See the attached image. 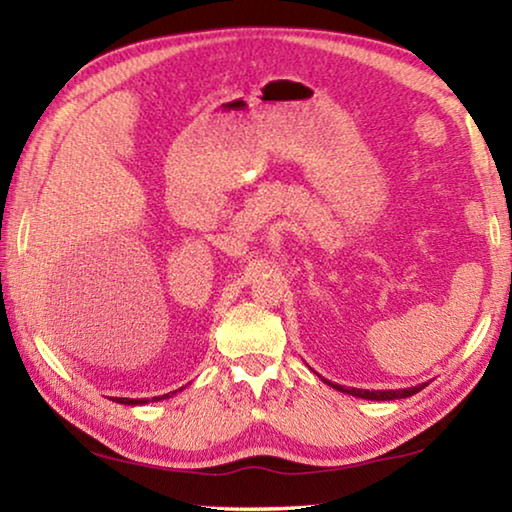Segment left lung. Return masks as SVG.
<instances>
[{
  "label": "left lung",
  "mask_w": 512,
  "mask_h": 512,
  "mask_svg": "<svg viewBox=\"0 0 512 512\" xmlns=\"http://www.w3.org/2000/svg\"><path fill=\"white\" fill-rule=\"evenodd\" d=\"M323 381L332 388H336V391H341V393L361 397V400H377V402L402 400V397H411L418 391H422L424 386H427V384H420V386H413V388H402V391H366V388H345V386H339V384H332V381H327V379H323Z\"/></svg>",
  "instance_id": "obj_1"
}]
</instances>
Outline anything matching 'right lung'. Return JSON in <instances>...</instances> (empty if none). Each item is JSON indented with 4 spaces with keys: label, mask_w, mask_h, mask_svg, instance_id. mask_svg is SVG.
<instances>
[{
    "label": "right lung",
    "mask_w": 512,
    "mask_h": 512,
    "mask_svg": "<svg viewBox=\"0 0 512 512\" xmlns=\"http://www.w3.org/2000/svg\"><path fill=\"white\" fill-rule=\"evenodd\" d=\"M180 391H183V388H180ZM178 391H173V393H167V395H160V397H153V400H149V397H144V400H131V397H115V400L112 402H119V404H128V406H142V404H149V402H160V400H167V397H171V395H176Z\"/></svg>",
    "instance_id": "obj_1"
}]
</instances>
